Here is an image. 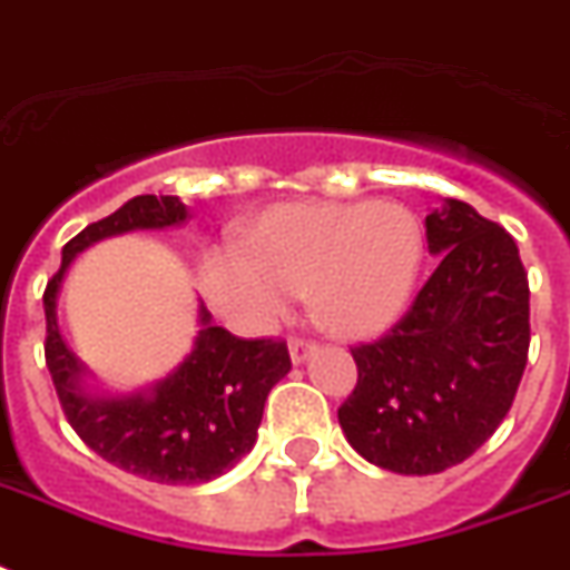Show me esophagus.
<instances>
[{
	"label": "esophagus",
	"instance_id": "esophagus-1",
	"mask_svg": "<svg viewBox=\"0 0 570 570\" xmlns=\"http://www.w3.org/2000/svg\"><path fill=\"white\" fill-rule=\"evenodd\" d=\"M313 351H316V342L313 340H304V336L289 340V357H293V363H304Z\"/></svg>",
	"mask_w": 570,
	"mask_h": 570
}]
</instances>
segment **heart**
<instances>
[{
	"label": "heart",
	"instance_id": "heart-1",
	"mask_svg": "<svg viewBox=\"0 0 570 570\" xmlns=\"http://www.w3.org/2000/svg\"><path fill=\"white\" fill-rule=\"evenodd\" d=\"M424 261V230L406 207L298 202L263 210L239 245L202 254V289L222 316L252 331L277 325L307 293L336 336L365 340L404 316Z\"/></svg>",
	"mask_w": 570,
	"mask_h": 570
}]
</instances>
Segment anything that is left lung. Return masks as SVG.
Listing matches in <instances>:
<instances>
[{
	"label": "left lung",
	"instance_id": "8db88e82",
	"mask_svg": "<svg viewBox=\"0 0 570 570\" xmlns=\"http://www.w3.org/2000/svg\"><path fill=\"white\" fill-rule=\"evenodd\" d=\"M439 254L404 318L354 345L357 386L340 406L351 448L395 474H439L492 436L530 348V284L515 239L465 202L424 219Z\"/></svg>",
	"mask_w": 570,
	"mask_h": 570
}]
</instances>
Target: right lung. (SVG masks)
Here are the masks:
<instances>
[{"mask_svg":"<svg viewBox=\"0 0 570 570\" xmlns=\"http://www.w3.org/2000/svg\"><path fill=\"white\" fill-rule=\"evenodd\" d=\"M187 219L175 196H137L117 213L87 225L63 245V261L46 284V365L60 410L87 448L110 465L151 483H207L234 469L257 442L263 404L293 368L284 340H239L210 325L202 304L196 348L178 372L131 397H90L81 392V363L63 345L55 318L60 281L87 245L137 228H166Z\"/></svg>","mask_w":570,"mask_h":570,"instance_id":"add662e5","label":"right lung"}]
</instances>
